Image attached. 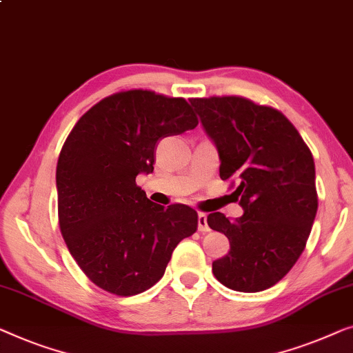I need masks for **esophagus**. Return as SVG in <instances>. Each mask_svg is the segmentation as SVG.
I'll list each match as a JSON object with an SVG mask.
<instances>
[{"instance_id":"1","label":"esophagus","mask_w":353,"mask_h":353,"mask_svg":"<svg viewBox=\"0 0 353 353\" xmlns=\"http://www.w3.org/2000/svg\"><path fill=\"white\" fill-rule=\"evenodd\" d=\"M197 228L201 232H208L210 231V228H208V223H207V214L205 213H199L197 216Z\"/></svg>"}]
</instances>
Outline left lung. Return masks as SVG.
Instances as JSON below:
<instances>
[{"mask_svg":"<svg viewBox=\"0 0 353 353\" xmlns=\"http://www.w3.org/2000/svg\"><path fill=\"white\" fill-rule=\"evenodd\" d=\"M218 148L219 176L237 185L243 214L213 212L207 223L231 250L212 264L224 287L258 293L280 282L304 252L319 197L312 152L296 127L272 106L239 95L191 99ZM236 199V201H237Z\"/></svg>","mask_w":353,"mask_h":353,"instance_id":"left-lung-1","label":"left lung"}]
</instances>
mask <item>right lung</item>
<instances>
[{"instance_id":"1","label":"right lung","mask_w":353,"mask_h":353,"mask_svg":"<svg viewBox=\"0 0 353 353\" xmlns=\"http://www.w3.org/2000/svg\"><path fill=\"white\" fill-rule=\"evenodd\" d=\"M197 124L181 97L130 89L95 103L66 137L55 175L60 232L99 288L143 293L162 279L176 245L197 231L194 208L157 205L135 181L154 170L157 143Z\"/></svg>"}]
</instances>
